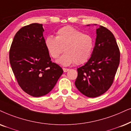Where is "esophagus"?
<instances>
[{
    "label": "esophagus",
    "mask_w": 131,
    "mask_h": 131,
    "mask_svg": "<svg viewBox=\"0 0 131 131\" xmlns=\"http://www.w3.org/2000/svg\"><path fill=\"white\" fill-rule=\"evenodd\" d=\"M63 71L64 72H67L68 71H69V69H67V68H63Z\"/></svg>",
    "instance_id": "34e87169"
}]
</instances>
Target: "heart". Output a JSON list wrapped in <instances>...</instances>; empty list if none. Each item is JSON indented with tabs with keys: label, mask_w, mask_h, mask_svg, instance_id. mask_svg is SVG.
Here are the masks:
<instances>
[{
	"label": "heart",
	"mask_w": 131,
	"mask_h": 131,
	"mask_svg": "<svg viewBox=\"0 0 131 131\" xmlns=\"http://www.w3.org/2000/svg\"><path fill=\"white\" fill-rule=\"evenodd\" d=\"M45 46L53 58H58L62 52L65 53L58 59V63L70 66L74 62L76 65L84 64L90 58L94 46L93 37L70 26L59 29L56 37L48 36L45 40Z\"/></svg>",
	"instance_id": "obj_1"
}]
</instances>
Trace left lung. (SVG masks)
Segmentation results:
<instances>
[{"label": "left lung", "mask_w": 131, "mask_h": 131, "mask_svg": "<svg viewBox=\"0 0 131 131\" xmlns=\"http://www.w3.org/2000/svg\"><path fill=\"white\" fill-rule=\"evenodd\" d=\"M96 34L91 57L77 69L75 81L78 90L88 97L101 96L111 87L120 63V50L113 34L102 26Z\"/></svg>", "instance_id": "1"}]
</instances>
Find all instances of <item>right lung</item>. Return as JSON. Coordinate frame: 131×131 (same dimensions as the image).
<instances>
[{
  "label": "right lung",
  "mask_w": 131,
  "mask_h": 131,
  "mask_svg": "<svg viewBox=\"0 0 131 131\" xmlns=\"http://www.w3.org/2000/svg\"><path fill=\"white\" fill-rule=\"evenodd\" d=\"M43 25L23 26L14 37L9 62L18 84L33 97L47 94L62 75V68L51 58L45 46Z\"/></svg>",
  "instance_id": "1"
}]
</instances>
